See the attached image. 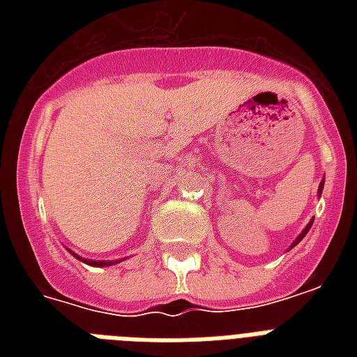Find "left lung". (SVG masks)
I'll return each mask as SVG.
<instances>
[{"label": "left lung", "instance_id": "left-lung-1", "mask_svg": "<svg viewBox=\"0 0 357 357\" xmlns=\"http://www.w3.org/2000/svg\"><path fill=\"white\" fill-rule=\"evenodd\" d=\"M322 187H324V179H322V181H321V185H319V196H321V195H322ZM311 224H313V220H311V222H310V224H307V226H305V228H304V231H302V234H300V235H298V237L294 238V243H293V244H291V248H293V246H296V244H298V243H300V241H302V238H304V237H305V234H307V231H310V228H311Z\"/></svg>", "mask_w": 357, "mask_h": 357}]
</instances>
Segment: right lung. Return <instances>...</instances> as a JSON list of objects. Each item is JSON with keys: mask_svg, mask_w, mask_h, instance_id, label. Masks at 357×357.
<instances>
[{"mask_svg": "<svg viewBox=\"0 0 357 357\" xmlns=\"http://www.w3.org/2000/svg\"><path fill=\"white\" fill-rule=\"evenodd\" d=\"M72 252V250H70ZM72 255H75L74 252H72ZM77 259H81L83 263H86V265H92V266H111V265H116V263H120L122 259H116V261H92V259H83V257H79V255H75Z\"/></svg>", "mask_w": 357, "mask_h": 357, "instance_id": "1", "label": "right lung"}]
</instances>
